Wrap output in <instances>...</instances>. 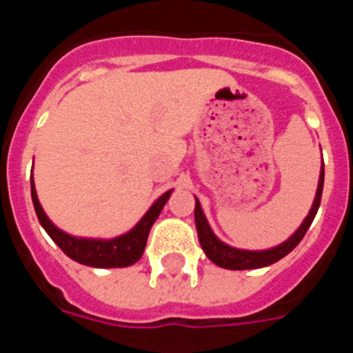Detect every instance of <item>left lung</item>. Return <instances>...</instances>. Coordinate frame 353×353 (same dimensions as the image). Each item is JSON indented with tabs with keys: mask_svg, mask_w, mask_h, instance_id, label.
Wrapping results in <instances>:
<instances>
[{
	"mask_svg": "<svg viewBox=\"0 0 353 353\" xmlns=\"http://www.w3.org/2000/svg\"><path fill=\"white\" fill-rule=\"evenodd\" d=\"M322 191H323V166L322 173H320V180H318V189L316 196H314L313 207H311L310 214L304 219V223L299 226V230L290 236L286 242L276 245L272 249H267V251H245V249H235L230 248L228 244L221 242L217 236L214 235L212 228L208 226V221L205 217L203 210H201V205H199L198 198H196V207H194V221H196V230H198V239L199 244L203 248L205 254L208 256V260L214 261L215 265H219L223 269L230 270H249V269H261V267H267V265H272L276 261H279L281 258H285L288 252H292L293 249L297 248V244L304 239L307 228L313 223L314 215H316L318 207H320V201H322Z\"/></svg>",
	"mask_w": 353,
	"mask_h": 353,
	"instance_id": "obj_1",
	"label": "left lung"
}]
</instances>
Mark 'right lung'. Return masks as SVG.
Instances as JSON below:
<instances>
[{
	"mask_svg": "<svg viewBox=\"0 0 353 353\" xmlns=\"http://www.w3.org/2000/svg\"><path fill=\"white\" fill-rule=\"evenodd\" d=\"M171 192L168 191L155 201L150 210L143 215V219L139 221L136 226L130 230L125 235H120L117 239L111 240H99V239H77L68 233L61 232L60 228H56L54 224L49 221L46 212L42 210L37 198L35 183H33V176H31V199H33V207H35L37 217H39L42 228L48 232V235L54 240L58 248L72 258L77 263L88 265V267H99V269H113V267H129V265L136 263L139 258L143 256L145 251L146 240H148V233L157 221L159 214L164 208L166 201L170 199Z\"/></svg>",
	"mask_w": 353,
	"mask_h": 353,
	"instance_id": "obj_1",
	"label": "right lung"
}]
</instances>
